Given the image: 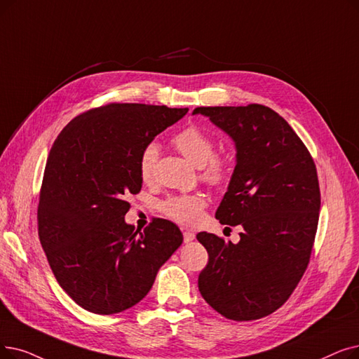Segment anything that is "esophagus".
I'll return each mask as SVG.
<instances>
[{
  "label": "esophagus",
  "mask_w": 359,
  "mask_h": 359,
  "mask_svg": "<svg viewBox=\"0 0 359 359\" xmlns=\"http://www.w3.org/2000/svg\"><path fill=\"white\" fill-rule=\"evenodd\" d=\"M195 239V233L194 231H189V230H184L183 231V241L188 243V242H192Z\"/></svg>",
  "instance_id": "obj_1"
}]
</instances>
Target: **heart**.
<instances>
[{
    "mask_svg": "<svg viewBox=\"0 0 359 359\" xmlns=\"http://www.w3.org/2000/svg\"><path fill=\"white\" fill-rule=\"evenodd\" d=\"M173 145L196 167H201V177L204 182L220 186L230 176V161L222 155H214L212 137L196 126H189L171 139ZM160 148L157 144H148L139 155V176L149 182L158 161ZM207 201L202 195H179L163 202V212L182 224H195L205 208Z\"/></svg>",
    "mask_w": 359,
    "mask_h": 359,
    "instance_id": "heart-1",
    "label": "heart"
}]
</instances>
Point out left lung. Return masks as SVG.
Masks as SVG:
<instances>
[{
	"instance_id": "obj_1",
	"label": "left lung",
	"mask_w": 359,
	"mask_h": 359,
	"mask_svg": "<svg viewBox=\"0 0 359 359\" xmlns=\"http://www.w3.org/2000/svg\"><path fill=\"white\" fill-rule=\"evenodd\" d=\"M236 145V165L215 218L242 226L239 243L201 231L208 252L199 273L202 298L235 321L266 317L298 286L313 251L320 215L317 168L309 151L271 108L198 107Z\"/></svg>"
}]
</instances>
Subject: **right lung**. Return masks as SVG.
Instances as JSON below:
<instances>
[{"instance_id": "1", "label": "right lung", "mask_w": 359, "mask_h": 359, "mask_svg": "<svg viewBox=\"0 0 359 359\" xmlns=\"http://www.w3.org/2000/svg\"><path fill=\"white\" fill-rule=\"evenodd\" d=\"M188 108L107 104L74 117L54 141L38 205L46 259L70 298L93 314L136 305L183 242L180 229L154 218L144 229L124 222L139 194V155Z\"/></svg>"}]
</instances>
